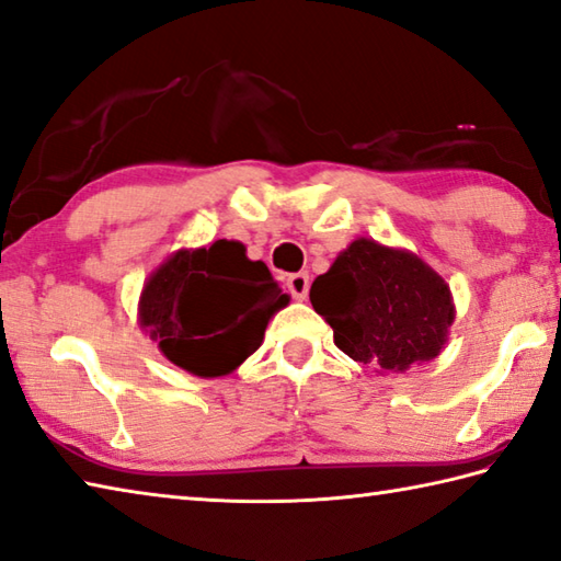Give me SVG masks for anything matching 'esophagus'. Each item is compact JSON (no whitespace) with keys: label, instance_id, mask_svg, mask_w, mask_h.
<instances>
[{"label":"esophagus","instance_id":"1","mask_svg":"<svg viewBox=\"0 0 561 561\" xmlns=\"http://www.w3.org/2000/svg\"><path fill=\"white\" fill-rule=\"evenodd\" d=\"M309 287H311V282H309V274H306V272H296V274H289V279H287V289H289V294L294 296V299L304 301L306 296H309Z\"/></svg>","mask_w":561,"mask_h":561}]
</instances>
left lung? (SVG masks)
<instances>
[{"label":"left lung","instance_id":"8db88e82","mask_svg":"<svg viewBox=\"0 0 561 561\" xmlns=\"http://www.w3.org/2000/svg\"><path fill=\"white\" fill-rule=\"evenodd\" d=\"M311 304L347 357L381 371L431 362L455 321L453 294L409 250L357 238L311 284Z\"/></svg>","mask_w":561,"mask_h":561}]
</instances>
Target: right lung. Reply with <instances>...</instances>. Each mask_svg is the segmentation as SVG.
Masks as SVG:
<instances>
[{
  "instance_id": "obj_1",
  "label": "right lung",
  "mask_w": 561,
  "mask_h": 561,
  "mask_svg": "<svg viewBox=\"0 0 561 561\" xmlns=\"http://www.w3.org/2000/svg\"><path fill=\"white\" fill-rule=\"evenodd\" d=\"M289 304L265 262L238 240L178 250L140 291V328L160 353L190 375H230L255 353L270 318Z\"/></svg>"
}]
</instances>
